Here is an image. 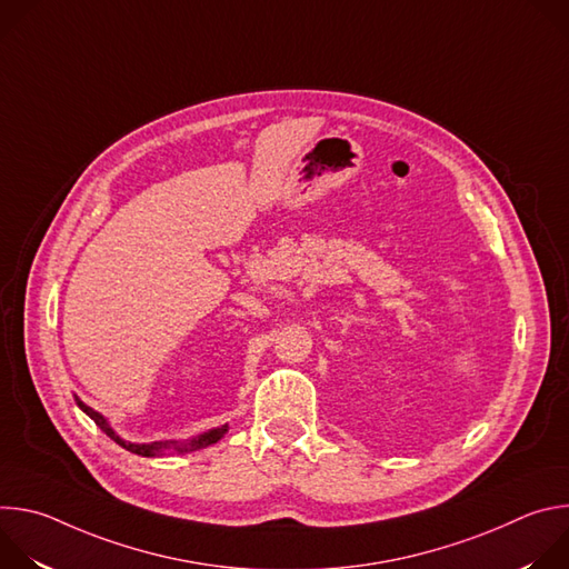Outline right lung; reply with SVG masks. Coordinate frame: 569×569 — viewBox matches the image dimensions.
<instances>
[{
	"label": "right lung",
	"mask_w": 569,
	"mask_h": 569,
	"mask_svg": "<svg viewBox=\"0 0 569 569\" xmlns=\"http://www.w3.org/2000/svg\"><path fill=\"white\" fill-rule=\"evenodd\" d=\"M76 402H78V408L83 410L112 441H117L121 448H126V450H130V452H134V455H141V457H157V455H161L164 450H176V452H191V450H198V448H207V446H211V443H216V441H220L222 437H224V432H227V426H220V428H213V430H209V432H204V435H200V437H196V439H191V441H187V443H182V441H152V443H130V441H123L112 428H110V423H108V419L103 417V415H99V412H94L92 408H88V405L80 400V398H76Z\"/></svg>",
	"instance_id": "1"
}]
</instances>
